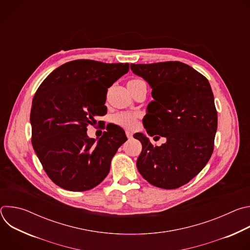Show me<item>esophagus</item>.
I'll use <instances>...</instances> for the list:
<instances>
[{
	"label": "esophagus",
	"instance_id": "1",
	"mask_svg": "<svg viewBox=\"0 0 250 250\" xmlns=\"http://www.w3.org/2000/svg\"><path fill=\"white\" fill-rule=\"evenodd\" d=\"M125 134H126V137H127L128 139H131V138H132V132H131V131L126 130V131H125Z\"/></svg>",
	"mask_w": 250,
	"mask_h": 250
}]
</instances>
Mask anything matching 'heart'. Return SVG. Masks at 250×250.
I'll return each instance as SVG.
<instances>
[{"label": "heart", "instance_id": "obj_1", "mask_svg": "<svg viewBox=\"0 0 250 250\" xmlns=\"http://www.w3.org/2000/svg\"><path fill=\"white\" fill-rule=\"evenodd\" d=\"M141 80L138 79H133L130 80L129 82H139ZM112 122L122 127L125 128H133L136 125L137 123V116L132 113L128 112H119L113 115L112 117Z\"/></svg>", "mask_w": 250, "mask_h": 250}]
</instances>
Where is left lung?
Segmentation results:
<instances>
[{
    "label": "left lung",
    "mask_w": 250,
    "mask_h": 250,
    "mask_svg": "<svg viewBox=\"0 0 250 250\" xmlns=\"http://www.w3.org/2000/svg\"><path fill=\"white\" fill-rule=\"evenodd\" d=\"M130 68L152 88L154 101L148 104L144 126L150 136L166 137L165 144L154 146L144 133H135L142 145L136 167L151 185L177 189L201 172L213 151L218 114L210 85L179 61L130 64Z\"/></svg>",
    "instance_id": "obj_1"
}]
</instances>
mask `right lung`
Instances as JSON below:
<instances>
[{
	"label": "right lung",
	"mask_w": 250,
	"mask_h": 250,
	"mask_svg": "<svg viewBox=\"0 0 250 250\" xmlns=\"http://www.w3.org/2000/svg\"><path fill=\"white\" fill-rule=\"evenodd\" d=\"M128 69V63L74 60L52 71L39 87L30 111L31 144L57 186L87 191L109 174L112 158L127 139L125 133L120 126H106L96 141L88 137L87 126L105 112L104 105L95 108V91L103 87L108 92Z\"/></svg>",
	"instance_id": "right-lung-1"
}]
</instances>
